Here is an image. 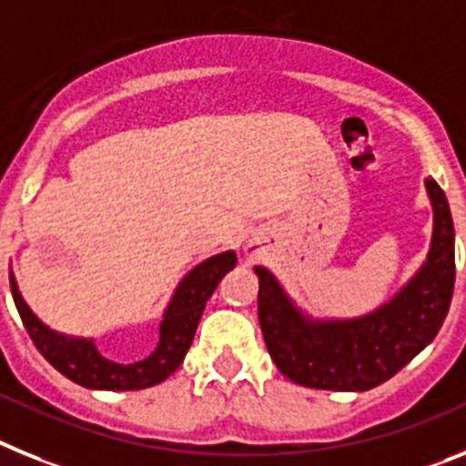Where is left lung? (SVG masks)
<instances>
[{
  "instance_id": "1",
  "label": "left lung",
  "mask_w": 466,
  "mask_h": 466,
  "mask_svg": "<svg viewBox=\"0 0 466 466\" xmlns=\"http://www.w3.org/2000/svg\"><path fill=\"white\" fill-rule=\"evenodd\" d=\"M434 208L427 260L410 281L378 309L354 319H311L290 300L267 267L258 317L272 361L289 380L311 390L366 391L387 382L436 338L455 286V229L446 194L424 180Z\"/></svg>"
}]
</instances>
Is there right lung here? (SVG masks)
Wrapping results in <instances>:
<instances>
[{"mask_svg":"<svg viewBox=\"0 0 466 466\" xmlns=\"http://www.w3.org/2000/svg\"><path fill=\"white\" fill-rule=\"evenodd\" d=\"M237 265V253L225 250L189 269L185 279L173 290L171 302L166 305L159 323V342L155 351L136 363H116L105 359L98 351L93 338H75V335L56 333L27 307L18 290L15 277L11 274V293L23 319V326L30 333L42 356L56 370L82 384L86 390L133 391L147 390L164 382L177 366L183 363L189 345H192L199 319L218 283Z\"/></svg>","mask_w":466,"mask_h":466,"instance_id":"right-lung-1","label":"right lung"}]
</instances>
